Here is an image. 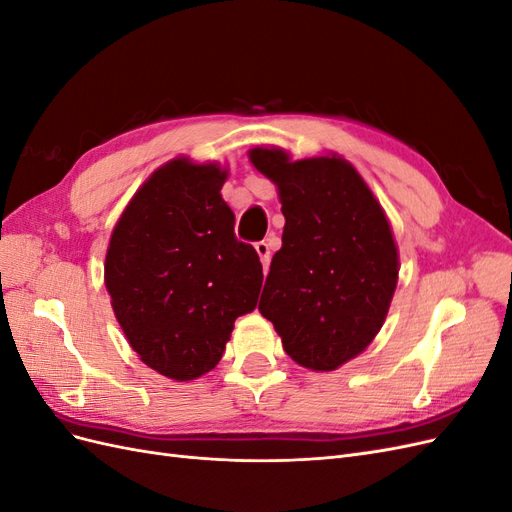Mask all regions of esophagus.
Listing matches in <instances>:
<instances>
[{
	"mask_svg": "<svg viewBox=\"0 0 512 512\" xmlns=\"http://www.w3.org/2000/svg\"><path fill=\"white\" fill-rule=\"evenodd\" d=\"M271 250H273L271 241H258L256 243V252H258V256L262 260V265H265V269L269 267V262H271Z\"/></svg>",
	"mask_w": 512,
	"mask_h": 512,
	"instance_id": "esophagus-1",
	"label": "esophagus"
}]
</instances>
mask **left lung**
<instances>
[{
  "instance_id": "obj_1",
  "label": "left lung",
  "mask_w": 512,
  "mask_h": 512,
  "mask_svg": "<svg viewBox=\"0 0 512 512\" xmlns=\"http://www.w3.org/2000/svg\"><path fill=\"white\" fill-rule=\"evenodd\" d=\"M252 164L277 183L286 218L260 314L307 369L331 371L380 331L397 286V247L384 211L342 158L290 162L252 149Z\"/></svg>"
}]
</instances>
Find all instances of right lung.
Segmentation results:
<instances>
[{"instance_id": "add662e5", "label": "right lung", "mask_w": 512, "mask_h": 512, "mask_svg": "<svg viewBox=\"0 0 512 512\" xmlns=\"http://www.w3.org/2000/svg\"><path fill=\"white\" fill-rule=\"evenodd\" d=\"M224 179L213 164L168 162L130 200L106 252V290L130 346L179 382L220 363L232 322L262 286L256 250L235 237Z\"/></svg>"}]
</instances>
